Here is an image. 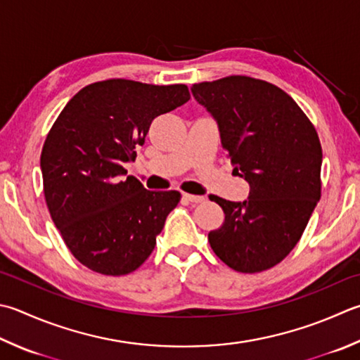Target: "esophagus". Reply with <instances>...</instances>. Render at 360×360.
<instances>
[{
	"label": "esophagus",
	"mask_w": 360,
	"mask_h": 360,
	"mask_svg": "<svg viewBox=\"0 0 360 360\" xmlns=\"http://www.w3.org/2000/svg\"><path fill=\"white\" fill-rule=\"evenodd\" d=\"M183 198H185L186 200L193 202V203H200V202H205V198L203 195H194V194H183Z\"/></svg>",
	"instance_id": "esophagus-1"
}]
</instances>
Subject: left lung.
Masks as SVG:
<instances>
[{
    "instance_id": "left-lung-1",
    "label": "left lung",
    "mask_w": 360,
    "mask_h": 360,
    "mask_svg": "<svg viewBox=\"0 0 360 360\" xmlns=\"http://www.w3.org/2000/svg\"><path fill=\"white\" fill-rule=\"evenodd\" d=\"M219 128L233 171L249 183L243 202L213 199L224 224L208 233L219 259L240 273L282 262L306 229L321 194L323 152L314 125L279 87L227 77L191 87Z\"/></svg>"
}]
</instances>
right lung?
I'll list each match as a JSON object with an SVG mask.
<instances>
[{"mask_svg":"<svg viewBox=\"0 0 360 360\" xmlns=\"http://www.w3.org/2000/svg\"><path fill=\"white\" fill-rule=\"evenodd\" d=\"M185 84L108 79L60 111L40 155L44 194L75 259L106 276L138 269L157 244L179 191H148L127 177L155 117L185 105Z\"/></svg>","mask_w":360,"mask_h":360,"instance_id":"add662e5","label":"right lung"}]
</instances>
